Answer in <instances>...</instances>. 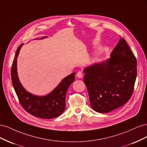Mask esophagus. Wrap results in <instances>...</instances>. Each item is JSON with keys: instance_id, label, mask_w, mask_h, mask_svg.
<instances>
[{"instance_id": "34e87169", "label": "esophagus", "mask_w": 147, "mask_h": 147, "mask_svg": "<svg viewBox=\"0 0 147 147\" xmlns=\"http://www.w3.org/2000/svg\"><path fill=\"white\" fill-rule=\"evenodd\" d=\"M77 77L78 78H83V74H82V72H78L77 74Z\"/></svg>"}]
</instances>
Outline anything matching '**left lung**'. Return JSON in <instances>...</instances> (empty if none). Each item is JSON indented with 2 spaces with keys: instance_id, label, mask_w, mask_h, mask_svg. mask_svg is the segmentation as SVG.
Wrapping results in <instances>:
<instances>
[{
  "instance_id": "8db88e82",
  "label": "left lung",
  "mask_w": 147,
  "mask_h": 147,
  "mask_svg": "<svg viewBox=\"0 0 147 147\" xmlns=\"http://www.w3.org/2000/svg\"><path fill=\"white\" fill-rule=\"evenodd\" d=\"M92 109L109 113L125 104L131 98L137 77V60L123 38L109 58L84 69Z\"/></svg>"
}]
</instances>
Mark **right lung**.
<instances>
[{
  "instance_id": "add662e5",
  "label": "right lung",
  "mask_w": 147,
  "mask_h": 147,
  "mask_svg": "<svg viewBox=\"0 0 147 147\" xmlns=\"http://www.w3.org/2000/svg\"><path fill=\"white\" fill-rule=\"evenodd\" d=\"M47 38L43 37L40 39ZM22 43L18 47L11 69L13 88L22 107L30 114L43 119H51L59 116L65 108V94L70 85L75 80V72L62 80L54 90L45 96H37L28 92L23 86L18 75L17 57Z\"/></svg>"
}]
</instances>
